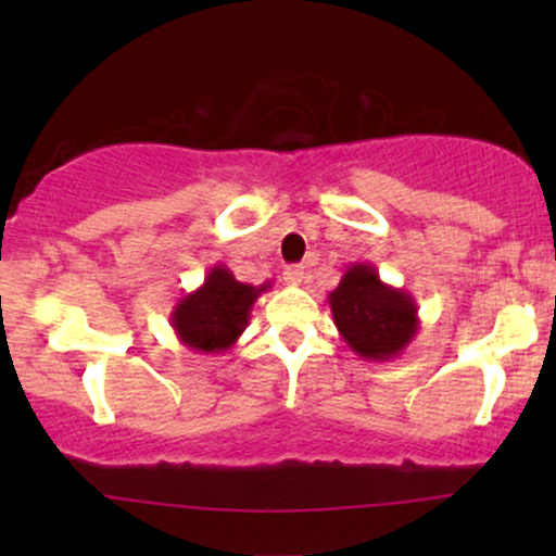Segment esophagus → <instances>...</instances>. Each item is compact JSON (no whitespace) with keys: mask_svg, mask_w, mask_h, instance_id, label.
Listing matches in <instances>:
<instances>
[{"mask_svg":"<svg viewBox=\"0 0 556 556\" xmlns=\"http://www.w3.org/2000/svg\"><path fill=\"white\" fill-rule=\"evenodd\" d=\"M283 280L288 286H299L303 280V265H288L283 270Z\"/></svg>","mask_w":556,"mask_h":556,"instance_id":"1","label":"esophagus"}]
</instances>
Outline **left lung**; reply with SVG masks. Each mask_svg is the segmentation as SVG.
<instances>
[{
	"label": "left lung",
	"mask_w": 556,
	"mask_h": 556,
	"mask_svg": "<svg viewBox=\"0 0 556 556\" xmlns=\"http://www.w3.org/2000/svg\"><path fill=\"white\" fill-rule=\"evenodd\" d=\"M333 324L356 356L390 362L420 329L417 303L402 288L387 286L371 263H352L329 293Z\"/></svg>",
	"instance_id": "obj_1"
}]
</instances>
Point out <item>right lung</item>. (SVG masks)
Wrapping results in <instances>:
<instances>
[{
	"label": "right lung",
	"instance_id": "obj_1",
	"mask_svg": "<svg viewBox=\"0 0 556 556\" xmlns=\"http://www.w3.org/2000/svg\"><path fill=\"white\" fill-rule=\"evenodd\" d=\"M270 283L248 286L230 268L215 265L197 291L181 295L172 311V329L187 349L200 354H225L235 346L250 324V311L257 295Z\"/></svg>",
	"mask_w": 556,
	"mask_h": 556
}]
</instances>
